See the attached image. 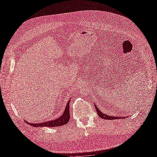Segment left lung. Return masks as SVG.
Masks as SVG:
<instances>
[{
    "label": "left lung",
    "mask_w": 157,
    "mask_h": 157,
    "mask_svg": "<svg viewBox=\"0 0 157 157\" xmlns=\"http://www.w3.org/2000/svg\"><path fill=\"white\" fill-rule=\"evenodd\" d=\"M94 105H95V107H96V109L97 111V113H98V116H99L101 118H103V119L114 120V119H118V118H119V119H121V118H125V117H113V116H109V115H107V114H104V113H103V112L99 111V109H98V108L97 107V106L96 105V104H95V103H94Z\"/></svg>",
    "instance_id": "8db88e82"
}]
</instances>
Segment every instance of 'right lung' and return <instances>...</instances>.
<instances>
[{
  "instance_id": "right-lung-1",
  "label": "right lung",
  "mask_w": 157,
  "mask_h": 157,
  "mask_svg": "<svg viewBox=\"0 0 157 157\" xmlns=\"http://www.w3.org/2000/svg\"><path fill=\"white\" fill-rule=\"evenodd\" d=\"M69 103L70 99L67 101V105L65 108L64 112L63 115L61 117H59L58 118H56L54 120H52L50 121H46L44 122L40 123H31L25 121L26 123L28 124H29L32 126L35 127H58L60 126H62L64 124H66L69 122L70 119V113H69Z\"/></svg>"
}]
</instances>
